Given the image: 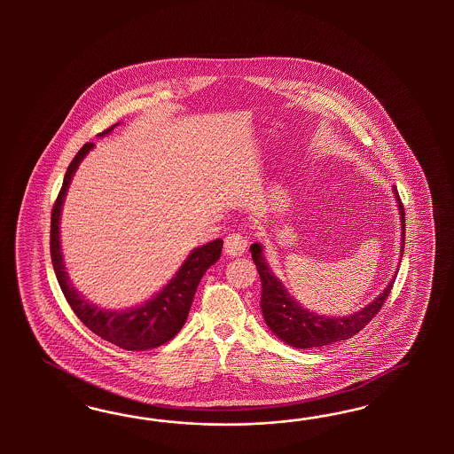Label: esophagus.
<instances>
[{"mask_svg": "<svg viewBox=\"0 0 454 454\" xmlns=\"http://www.w3.org/2000/svg\"><path fill=\"white\" fill-rule=\"evenodd\" d=\"M247 241L243 234L231 233L224 238V251L230 256H241L247 251Z\"/></svg>", "mask_w": 454, "mask_h": 454, "instance_id": "34e87169", "label": "esophagus"}]
</instances>
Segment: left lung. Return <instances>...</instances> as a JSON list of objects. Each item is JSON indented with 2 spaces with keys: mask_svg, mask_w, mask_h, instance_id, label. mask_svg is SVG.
I'll return each mask as SVG.
<instances>
[{
  "mask_svg": "<svg viewBox=\"0 0 454 454\" xmlns=\"http://www.w3.org/2000/svg\"><path fill=\"white\" fill-rule=\"evenodd\" d=\"M393 192L398 201L399 218H401V253H403L404 251L403 249L404 247V207L401 205L396 186H393ZM249 249H251V258L256 264L262 278V311L264 321L268 328L273 331L281 341L288 343L293 348H319V346L349 340L378 315L396 279L395 276L391 283L383 289V293L376 300H372L368 306H364L361 311L343 317H323L302 308L300 302L293 300L288 289L283 286V283L270 270L268 262L262 256V247L260 243L251 245Z\"/></svg>",
  "mask_w": 454,
  "mask_h": 454,
  "instance_id": "obj_1",
  "label": "left lung"
}]
</instances>
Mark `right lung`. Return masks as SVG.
I'll list each match as a JSON object with an SVG mask.
<instances>
[{"mask_svg":"<svg viewBox=\"0 0 454 454\" xmlns=\"http://www.w3.org/2000/svg\"><path fill=\"white\" fill-rule=\"evenodd\" d=\"M116 124L99 133V137L111 133ZM93 143L82 145V150L76 153V156L69 163L63 179V186L51 211L50 249L56 278L74 315L82 319V325L88 330L93 331L99 338L128 351H145L158 348L173 340L186 323L192 298L201 278L207 273L209 266H213L220 260L223 239H215L203 247L192 249V254L181 264L178 273L171 278V281L165 288L156 293L152 300L139 304L137 308L123 311L103 309L98 308L97 304L86 301L78 293V289H74L65 270L59 245V216L71 178L78 165L82 163V158L93 150Z\"/></svg>","mask_w":454,"mask_h":454,"instance_id":"1","label":"right lung"}]
</instances>
